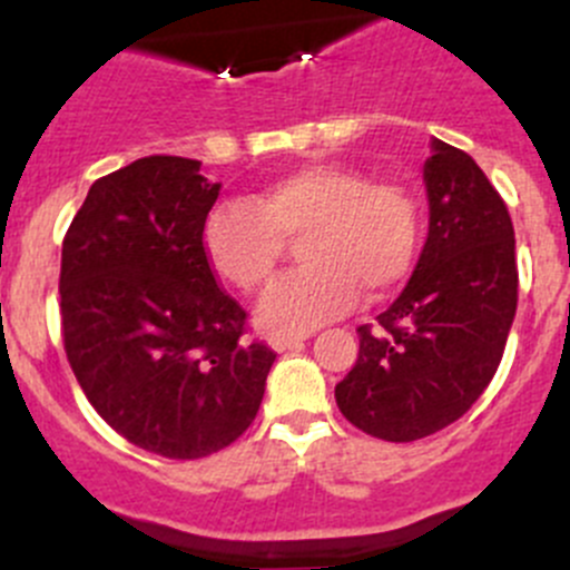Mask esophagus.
<instances>
[{
    "mask_svg": "<svg viewBox=\"0 0 570 570\" xmlns=\"http://www.w3.org/2000/svg\"><path fill=\"white\" fill-rule=\"evenodd\" d=\"M306 338H308V331L273 333V336H269V347L278 350V353H284V350H292V347H297V344H303Z\"/></svg>",
    "mask_w": 570,
    "mask_h": 570,
    "instance_id": "esophagus-1",
    "label": "esophagus"
}]
</instances>
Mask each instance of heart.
Instances as JSON below:
<instances>
[{
	"label": "heart",
	"mask_w": 570,
	"mask_h": 570,
	"mask_svg": "<svg viewBox=\"0 0 570 570\" xmlns=\"http://www.w3.org/2000/svg\"><path fill=\"white\" fill-rule=\"evenodd\" d=\"M422 239V206L411 187L372 181L347 165H306L264 184L248 204H220L204 226V250L220 278L245 295L273 281L284 243L301 269L262 301L273 331L312 327L405 281Z\"/></svg>",
	"instance_id": "b5f03b06"
}]
</instances>
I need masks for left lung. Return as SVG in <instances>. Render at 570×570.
<instances>
[{"mask_svg":"<svg viewBox=\"0 0 570 570\" xmlns=\"http://www.w3.org/2000/svg\"><path fill=\"white\" fill-rule=\"evenodd\" d=\"M430 234L413 278L336 386L350 424L375 439L416 441L458 422L493 381L519 303L513 220L474 159L433 142L424 163Z\"/></svg>","mask_w":570,"mask_h":570,"instance_id":"left-lung-1","label":"left lung"}]
</instances>
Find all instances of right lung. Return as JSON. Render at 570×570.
<instances>
[{"instance_id": "1", "label": "right lung", "mask_w": 570, "mask_h": 570, "mask_svg": "<svg viewBox=\"0 0 570 570\" xmlns=\"http://www.w3.org/2000/svg\"><path fill=\"white\" fill-rule=\"evenodd\" d=\"M198 170L154 154L96 178L62 239L68 364L115 433L170 461L234 444L275 361L206 258L220 184Z\"/></svg>"}]
</instances>
